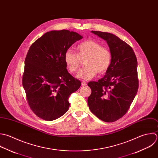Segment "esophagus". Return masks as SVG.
Returning <instances> with one entry per match:
<instances>
[{
  "label": "esophagus",
  "mask_w": 158,
  "mask_h": 158,
  "mask_svg": "<svg viewBox=\"0 0 158 158\" xmlns=\"http://www.w3.org/2000/svg\"><path fill=\"white\" fill-rule=\"evenodd\" d=\"M81 84H82V86H85V85H87V83H86L85 82H82Z\"/></svg>",
  "instance_id": "34e87169"
}]
</instances>
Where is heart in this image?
Listing matches in <instances>:
<instances>
[{"label": "heart", "mask_w": 158, "mask_h": 158, "mask_svg": "<svg viewBox=\"0 0 158 158\" xmlns=\"http://www.w3.org/2000/svg\"><path fill=\"white\" fill-rule=\"evenodd\" d=\"M76 53L68 50L64 54V62L70 72L75 73L79 68L81 60L85 66L77 74L82 80H90L97 73H104L108 69L111 60L110 51L102 47L98 42L89 39L79 44L76 48Z\"/></svg>", "instance_id": "obj_1"}]
</instances>
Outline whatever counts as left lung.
I'll use <instances>...</instances> for the list:
<instances>
[{
  "label": "left lung",
  "mask_w": 158,
  "mask_h": 158,
  "mask_svg": "<svg viewBox=\"0 0 158 158\" xmlns=\"http://www.w3.org/2000/svg\"><path fill=\"white\" fill-rule=\"evenodd\" d=\"M91 32L106 42L111 60L103 78L88 83L92 90L88 105L100 119L112 123L127 113L137 95V60L132 47L118 36L105 32Z\"/></svg>",
  "instance_id": "8db88e82"
}]
</instances>
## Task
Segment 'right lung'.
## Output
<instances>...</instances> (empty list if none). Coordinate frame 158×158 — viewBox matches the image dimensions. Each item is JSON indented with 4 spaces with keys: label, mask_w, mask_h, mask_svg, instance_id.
Instances as JSON below:
<instances>
[{
    "label": "right lung",
    "mask_w": 158,
    "mask_h": 158,
    "mask_svg": "<svg viewBox=\"0 0 158 158\" xmlns=\"http://www.w3.org/2000/svg\"><path fill=\"white\" fill-rule=\"evenodd\" d=\"M83 37L68 30L45 33L30 47L24 61L23 86L28 104L39 118L55 120L69 108L70 95L81 87L67 71L66 51Z\"/></svg>",
    "instance_id": "1"
}]
</instances>
